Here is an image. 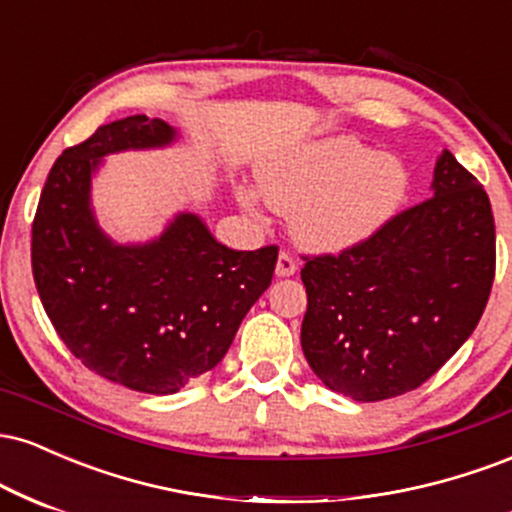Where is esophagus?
Segmentation results:
<instances>
[{"instance_id":"obj_1","label":"esophagus","mask_w":512,"mask_h":512,"mask_svg":"<svg viewBox=\"0 0 512 512\" xmlns=\"http://www.w3.org/2000/svg\"><path fill=\"white\" fill-rule=\"evenodd\" d=\"M298 264L286 250L279 252V260H276V276H293L296 274Z\"/></svg>"}]
</instances>
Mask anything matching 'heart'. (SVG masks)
<instances>
[{"label":"heart","instance_id":"heart-1","mask_svg":"<svg viewBox=\"0 0 512 512\" xmlns=\"http://www.w3.org/2000/svg\"><path fill=\"white\" fill-rule=\"evenodd\" d=\"M264 202L291 216L298 245L342 252L366 243L402 209L409 173L397 156L373 154L356 137L293 146L257 168Z\"/></svg>","mask_w":512,"mask_h":512}]
</instances>
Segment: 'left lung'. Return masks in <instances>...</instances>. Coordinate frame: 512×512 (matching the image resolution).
<instances>
[{
	"label": "left lung",
	"instance_id": "left-lung-1",
	"mask_svg": "<svg viewBox=\"0 0 512 512\" xmlns=\"http://www.w3.org/2000/svg\"><path fill=\"white\" fill-rule=\"evenodd\" d=\"M433 197L366 243L303 257L301 346L330 390L380 402L424 385L479 325L496 276V226L479 180L448 149Z\"/></svg>",
	"mask_w": 512,
	"mask_h": 512
}]
</instances>
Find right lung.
<instances>
[{"mask_svg": "<svg viewBox=\"0 0 512 512\" xmlns=\"http://www.w3.org/2000/svg\"><path fill=\"white\" fill-rule=\"evenodd\" d=\"M173 139L163 120L132 115L69 146L40 192L31 240L35 289L67 349L105 380L149 395H173L226 356L279 255L276 245L226 248L190 211L151 243L105 236L91 209L101 158Z\"/></svg>", "mask_w": 512, "mask_h": 512, "instance_id": "right-lung-1", "label": "right lung"}]
</instances>
